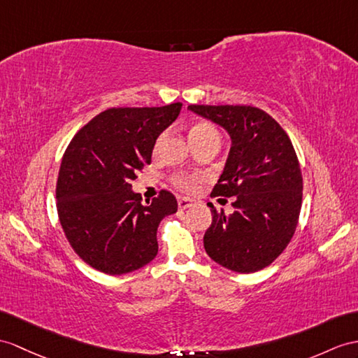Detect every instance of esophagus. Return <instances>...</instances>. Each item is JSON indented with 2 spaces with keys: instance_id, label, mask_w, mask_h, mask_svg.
Instances as JSON below:
<instances>
[{
  "instance_id": "34e87169",
  "label": "esophagus",
  "mask_w": 358,
  "mask_h": 358,
  "mask_svg": "<svg viewBox=\"0 0 358 358\" xmlns=\"http://www.w3.org/2000/svg\"><path fill=\"white\" fill-rule=\"evenodd\" d=\"M196 202L194 200H191V199H187V197H182V199H179L178 200V205H179V209H187V208H189V206H193Z\"/></svg>"
}]
</instances>
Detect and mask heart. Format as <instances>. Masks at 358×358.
Returning a JSON list of instances; mask_svg holds the SVG:
<instances>
[{"instance_id":"1","label":"heart","mask_w":358,"mask_h":358,"mask_svg":"<svg viewBox=\"0 0 358 358\" xmlns=\"http://www.w3.org/2000/svg\"><path fill=\"white\" fill-rule=\"evenodd\" d=\"M211 138H219V132L217 129L209 124V123H197L193 127L189 129V141H203V139H211ZM176 184L187 191H193L197 185V179L196 178H178Z\"/></svg>"}]
</instances>
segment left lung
I'll return each mask as SVG.
<instances>
[{
	"label": "left lung",
	"mask_w": 358,
	"mask_h": 358,
	"mask_svg": "<svg viewBox=\"0 0 358 358\" xmlns=\"http://www.w3.org/2000/svg\"><path fill=\"white\" fill-rule=\"evenodd\" d=\"M188 109L222 126L231 138L211 196L235 197V211L228 215L208 203L213 223L203 237L206 254L234 272H258L281 255L298 224L302 174L293 144L258 108L189 104Z\"/></svg>",
	"instance_id": "left-lung-1"
}]
</instances>
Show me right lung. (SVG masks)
<instances>
[{
    "mask_svg": "<svg viewBox=\"0 0 358 358\" xmlns=\"http://www.w3.org/2000/svg\"><path fill=\"white\" fill-rule=\"evenodd\" d=\"M180 109L182 103L112 108L69 143L56 187L59 220L76 254L92 268L124 275L158 254L156 231L164 217L178 211V200L162 189L143 203L130 182L150 164L156 139Z\"/></svg>",
    "mask_w": 358,
    "mask_h": 358,
    "instance_id": "add662e5",
    "label": "right lung"
}]
</instances>
